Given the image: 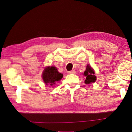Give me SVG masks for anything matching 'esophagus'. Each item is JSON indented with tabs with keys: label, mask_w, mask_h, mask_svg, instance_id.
I'll list each match as a JSON object with an SVG mask.
<instances>
[{
	"label": "esophagus",
	"mask_w": 132,
	"mask_h": 132,
	"mask_svg": "<svg viewBox=\"0 0 132 132\" xmlns=\"http://www.w3.org/2000/svg\"><path fill=\"white\" fill-rule=\"evenodd\" d=\"M68 73L69 74H75L76 73V71L75 70H71V71H69Z\"/></svg>",
	"instance_id": "34e87169"
}]
</instances>
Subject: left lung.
I'll use <instances>...</instances> for the list:
<instances>
[{
  "mask_svg": "<svg viewBox=\"0 0 132 132\" xmlns=\"http://www.w3.org/2000/svg\"><path fill=\"white\" fill-rule=\"evenodd\" d=\"M84 75L86 76V80H85L86 84H90L92 82H95L96 80V77L95 76V71L89 64L87 66L86 70L84 72Z\"/></svg>",
  "mask_w": 132,
  "mask_h": 132,
  "instance_id": "1",
  "label": "left lung"
}]
</instances>
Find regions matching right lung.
I'll list each match as a JSON object with an SVG mask.
<instances>
[{"instance_id":"right-lung-1","label":"right lung","mask_w":132,"mask_h":132,"mask_svg":"<svg viewBox=\"0 0 132 132\" xmlns=\"http://www.w3.org/2000/svg\"><path fill=\"white\" fill-rule=\"evenodd\" d=\"M63 74L58 72L56 67L48 66L45 68L42 74V78L45 85L55 84L63 77Z\"/></svg>"}]
</instances>
